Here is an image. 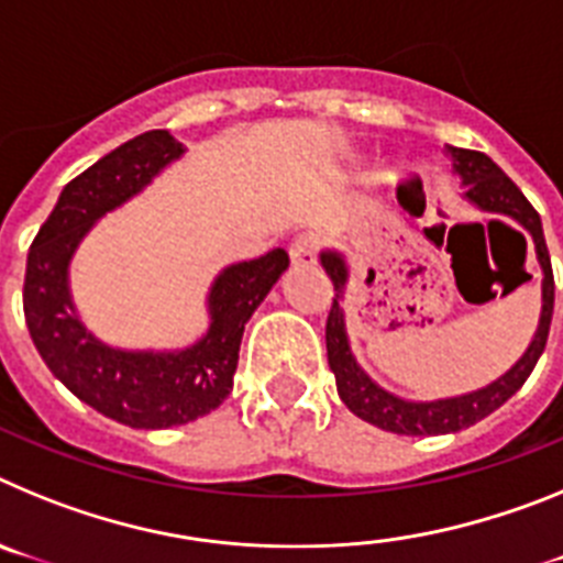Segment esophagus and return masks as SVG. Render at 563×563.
<instances>
[{
	"label": "esophagus",
	"instance_id": "1",
	"mask_svg": "<svg viewBox=\"0 0 563 563\" xmlns=\"http://www.w3.org/2000/svg\"><path fill=\"white\" fill-rule=\"evenodd\" d=\"M316 256H318V245L312 236H298L290 245V262L296 267L316 265Z\"/></svg>",
	"mask_w": 563,
	"mask_h": 563
}]
</instances>
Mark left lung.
Wrapping results in <instances>:
<instances>
[{"instance_id":"left-lung-1","label":"left lung","mask_w":563,"mask_h":563,"mask_svg":"<svg viewBox=\"0 0 563 563\" xmlns=\"http://www.w3.org/2000/svg\"><path fill=\"white\" fill-rule=\"evenodd\" d=\"M445 154L454 163V174L462 180V200H467L471 206H476L485 213H499V217L514 220L516 225L525 228L530 233V239H533L536 262L541 267L539 330H536L533 341L525 350V355L505 375L496 377L487 386H482V389L467 391V395L460 397H445V400H406V397H397L383 389V386H377L361 369V363L355 361V355H352L350 335H346V318H343L341 307L346 282H350V265H346L343 253L321 251V265H324L327 276L332 278V287H335L330 318H327V357H330V369L335 375L338 395H341V400L346 402V409L352 415L372 422L377 429L391 431V434H454V431L467 429V426L485 420L487 415H494L501 402L510 400L525 386L533 366L539 363L541 352H544L547 335H550V321H553L555 282L539 211L527 202L519 186L487 154L456 146H445Z\"/></svg>"}]
</instances>
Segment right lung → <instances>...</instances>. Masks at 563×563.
<instances>
[{"instance_id":"1","label":"right lung","mask_w":563,"mask_h":563,"mask_svg":"<svg viewBox=\"0 0 563 563\" xmlns=\"http://www.w3.org/2000/svg\"><path fill=\"white\" fill-rule=\"evenodd\" d=\"M183 152L166 129H152L78 174L38 228L24 271V321L47 369L78 400L132 429L186 426L231 395L245 324L290 267L282 247L225 267L208 292V332L186 350H118L84 327L69 296L78 245Z\"/></svg>"}]
</instances>
